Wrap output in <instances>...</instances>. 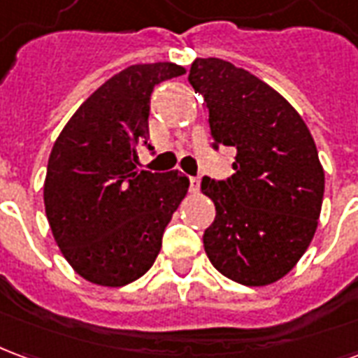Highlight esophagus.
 <instances>
[{
	"instance_id": "34e87169",
	"label": "esophagus",
	"mask_w": 358,
	"mask_h": 358,
	"mask_svg": "<svg viewBox=\"0 0 358 358\" xmlns=\"http://www.w3.org/2000/svg\"><path fill=\"white\" fill-rule=\"evenodd\" d=\"M199 186H201L199 176H192V178H189V192H192V194H197V192H199Z\"/></svg>"
}]
</instances>
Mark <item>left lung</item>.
I'll return each instance as SVG.
<instances>
[{
  "label": "left lung",
  "instance_id": "obj_1",
  "mask_svg": "<svg viewBox=\"0 0 358 358\" xmlns=\"http://www.w3.org/2000/svg\"><path fill=\"white\" fill-rule=\"evenodd\" d=\"M187 80L205 97L213 148L236 149L230 178L201 182L217 209L203 234L205 253L238 284H274L318 226L324 169L315 140L287 99L228 61L195 59Z\"/></svg>",
  "mask_w": 358,
  "mask_h": 358
}]
</instances>
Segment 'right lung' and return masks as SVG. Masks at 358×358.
I'll use <instances>...</instances> for the list:
<instances>
[{
  "label": "right lung",
  "instance_id": "add662e5",
  "mask_svg": "<svg viewBox=\"0 0 358 358\" xmlns=\"http://www.w3.org/2000/svg\"><path fill=\"white\" fill-rule=\"evenodd\" d=\"M184 73L174 63L128 66L82 103L53 143L48 222L63 257L92 284L120 287L143 276L186 197V174L138 171L151 92Z\"/></svg>",
  "mask_w": 358,
  "mask_h": 358
}]
</instances>
